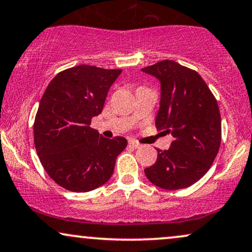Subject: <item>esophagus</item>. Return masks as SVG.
I'll return each mask as SVG.
<instances>
[{"label": "esophagus", "instance_id": "esophagus-1", "mask_svg": "<svg viewBox=\"0 0 252 252\" xmlns=\"http://www.w3.org/2000/svg\"><path fill=\"white\" fill-rule=\"evenodd\" d=\"M129 144L131 145L132 148H135V149H137V148L141 147V144H139L138 142H136V141H132V139H131V141H129Z\"/></svg>", "mask_w": 252, "mask_h": 252}]
</instances>
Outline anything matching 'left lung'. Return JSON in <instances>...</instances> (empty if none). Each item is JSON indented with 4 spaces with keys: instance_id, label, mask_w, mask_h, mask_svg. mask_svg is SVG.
<instances>
[{
    "instance_id": "obj_1",
    "label": "left lung",
    "mask_w": 252,
    "mask_h": 252,
    "mask_svg": "<svg viewBox=\"0 0 252 252\" xmlns=\"http://www.w3.org/2000/svg\"><path fill=\"white\" fill-rule=\"evenodd\" d=\"M142 71L160 82L155 123L174 137L168 150L157 149L155 164L144 174L162 189H184L207 174L220 150L222 122L217 101L198 72L175 61H159Z\"/></svg>"
}]
</instances>
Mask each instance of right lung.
I'll return each mask as SVG.
<instances>
[{
  "label": "right lung",
  "mask_w": 252,
  "mask_h": 252,
  "mask_svg": "<svg viewBox=\"0 0 252 252\" xmlns=\"http://www.w3.org/2000/svg\"><path fill=\"white\" fill-rule=\"evenodd\" d=\"M121 72L72 66L51 80L39 101L34 122L36 153L47 174L69 191L87 192L107 183L117 156L126 149L124 137L108 139L90 128Z\"/></svg>",
  "instance_id": "1"
}]
</instances>
